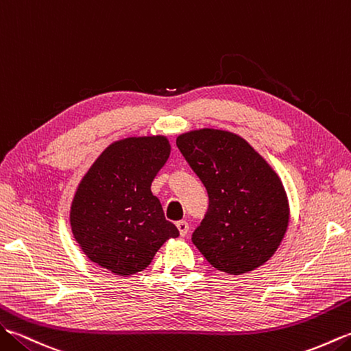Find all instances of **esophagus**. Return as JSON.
I'll return each mask as SVG.
<instances>
[{"mask_svg":"<svg viewBox=\"0 0 351 351\" xmlns=\"http://www.w3.org/2000/svg\"><path fill=\"white\" fill-rule=\"evenodd\" d=\"M176 225H177L178 232H180L182 237H184L186 234H188V231H189V223L188 222H186V221H178Z\"/></svg>","mask_w":351,"mask_h":351,"instance_id":"obj_1","label":"esophagus"}]
</instances>
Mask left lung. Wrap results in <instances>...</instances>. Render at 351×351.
<instances>
[{
    "label": "left lung",
    "instance_id": "obj_1",
    "mask_svg": "<svg viewBox=\"0 0 351 351\" xmlns=\"http://www.w3.org/2000/svg\"><path fill=\"white\" fill-rule=\"evenodd\" d=\"M177 147L208 193L207 215L192 234L193 245L228 275L263 266L290 222L281 177L245 138L228 130L184 132Z\"/></svg>",
    "mask_w": 351,
    "mask_h": 351
}]
</instances>
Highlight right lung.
I'll list each match as a JSON object with an SVG mask.
<instances>
[{
    "mask_svg": "<svg viewBox=\"0 0 351 351\" xmlns=\"http://www.w3.org/2000/svg\"><path fill=\"white\" fill-rule=\"evenodd\" d=\"M169 154V139L163 135L119 139L77 183L70 228L81 251L97 266L114 275H135L167 240L178 237L152 193L153 178Z\"/></svg>",
    "mask_w": 351,
    "mask_h": 351,
    "instance_id": "1",
    "label": "right lung"
}]
</instances>
